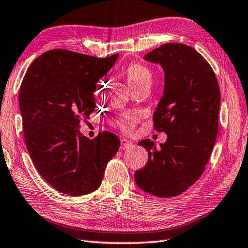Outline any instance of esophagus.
Segmentation results:
<instances>
[{"mask_svg":"<svg viewBox=\"0 0 248 248\" xmlns=\"http://www.w3.org/2000/svg\"><path fill=\"white\" fill-rule=\"evenodd\" d=\"M120 149L121 150H125V149H129V148H131V147H132V145H133V143L131 140H127V139H121L120 140Z\"/></svg>","mask_w":248,"mask_h":248,"instance_id":"1","label":"esophagus"}]
</instances>
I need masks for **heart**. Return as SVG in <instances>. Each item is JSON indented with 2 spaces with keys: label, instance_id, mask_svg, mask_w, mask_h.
Returning a JSON list of instances; mask_svg holds the SVG:
<instances>
[{
  "label": "heart",
  "instance_id": "obj_1",
  "mask_svg": "<svg viewBox=\"0 0 248 248\" xmlns=\"http://www.w3.org/2000/svg\"><path fill=\"white\" fill-rule=\"evenodd\" d=\"M124 77L130 87L135 92L141 88H150L152 81H154L152 71L147 66L139 64V62H133V64H130L125 68ZM139 118L140 116L138 114H125L116 121V124L120 130L124 131V132H129L133 129L135 124L138 123Z\"/></svg>",
  "mask_w": 248,
  "mask_h": 248
}]
</instances>
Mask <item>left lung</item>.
I'll return each mask as SVG.
<instances>
[{
  "label": "left lung",
  "instance_id": "left-lung-1",
  "mask_svg": "<svg viewBox=\"0 0 248 248\" xmlns=\"http://www.w3.org/2000/svg\"><path fill=\"white\" fill-rule=\"evenodd\" d=\"M144 59L165 73L163 97L154 114V128L167 140L139 143L148 162L134 173L135 182L154 196L168 198L186 192L205 170L218 132L220 92L212 67L192 46L165 44Z\"/></svg>",
  "mask_w": 248,
  "mask_h": 248
}]
</instances>
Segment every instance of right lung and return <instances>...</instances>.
<instances>
[{
    "instance_id": "right-lung-1",
    "label": "right lung",
    "mask_w": 248,
    "mask_h": 248,
    "mask_svg": "<svg viewBox=\"0 0 248 248\" xmlns=\"http://www.w3.org/2000/svg\"><path fill=\"white\" fill-rule=\"evenodd\" d=\"M117 57L54 49L37 57L23 78L19 105L26 148L40 176L62 194L96 191L119 149L114 133L103 131L89 140L78 131L96 108L98 81Z\"/></svg>"
}]
</instances>
